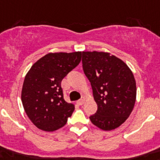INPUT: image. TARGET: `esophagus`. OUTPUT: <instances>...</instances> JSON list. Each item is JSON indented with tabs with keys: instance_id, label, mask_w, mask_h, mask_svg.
<instances>
[{
	"instance_id": "34e87169",
	"label": "esophagus",
	"mask_w": 160,
	"mask_h": 160,
	"mask_svg": "<svg viewBox=\"0 0 160 160\" xmlns=\"http://www.w3.org/2000/svg\"><path fill=\"white\" fill-rule=\"evenodd\" d=\"M83 103H84V100H83V99H80V100H78V101H77V104L79 105H83Z\"/></svg>"
}]
</instances>
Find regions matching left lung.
<instances>
[{"label": "left lung", "mask_w": 160, "mask_h": 160, "mask_svg": "<svg viewBox=\"0 0 160 160\" xmlns=\"http://www.w3.org/2000/svg\"><path fill=\"white\" fill-rule=\"evenodd\" d=\"M82 62L98 107L90 120L102 130L117 128L135 105L137 87L132 72L122 59L107 52L82 51Z\"/></svg>", "instance_id": "left-lung-1"}]
</instances>
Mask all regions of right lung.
Returning a JSON list of instances; mask_svg holds the SVG:
<instances>
[{"mask_svg": "<svg viewBox=\"0 0 160 160\" xmlns=\"http://www.w3.org/2000/svg\"><path fill=\"white\" fill-rule=\"evenodd\" d=\"M82 52L49 53L39 59L25 76L21 100L38 128L53 132L64 127L74 110L66 102L61 82L81 61Z\"/></svg>", "mask_w": 160, "mask_h": 160, "instance_id": "obj_1", "label": "right lung"}]
</instances>
